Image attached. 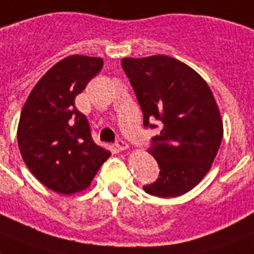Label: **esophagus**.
<instances>
[{
	"label": "esophagus",
	"instance_id": "obj_1",
	"mask_svg": "<svg viewBox=\"0 0 254 254\" xmlns=\"http://www.w3.org/2000/svg\"><path fill=\"white\" fill-rule=\"evenodd\" d=\"M115 146H116V148L119 151H127V148H129V144H127V142H125V140H121V139L117 140Z\"/></svg>",
	"mask_w": 254,
	"mask_h": 254
}]
</instances>
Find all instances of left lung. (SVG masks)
Returning <instances> with one entry per match:
<instances>
[{
	"instance_id": "obj_1",
	"label": "left lung",
	"mask_w": 254,
	"mask_h": 254,
	"mask_svg": "<svg viewBox=\"0 0 254 254\" xmlns=\"http://www.w3.org/2000/svg\"><path fill=\"white\" fill-rule=\"evenodd\" d=\"M123 69L137 95L144 127H157L148 152L160 177L147 193L176 197L199 185L212 168L223 123L210 87L195 69L168 55L124 58Z\"/></svg>"
}]
</instances>
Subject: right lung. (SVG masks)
Wrapping results in <instances>:
<instances>
[{
  "instance_id": "add662e5",
  "label": "right lung",
  "mask_w": 254,
  "mask_h": 254,
  "mask_svg": "<svg viewBox=\"0 0 254 254\" xmlns=\"http://www.w3.org/2000/svg\"><path fill=\"white\" fill-rule=\"evenodd\" d=\"M103 67V59L71 55L32 89L20 114L18 146L31 173L51 191L73 195L90 186L111 152L95 144L74 98Z\"/></svg>"
}]
</instances>
